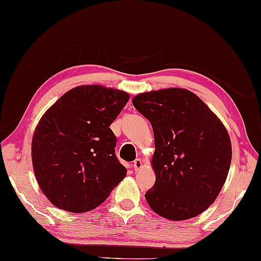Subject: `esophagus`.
<instances>
[{
	"mask_svg": "<svg viewBox=\"0 0 261 261\" xmlns=\"http://www.w3.org/2000/svg\"><path fill=\"white\" fill-rule=\"evenodd\" d=\"M133 168H134V170H135V171L141 170V169L144 168V163H143V161H141L140 158H137V160H135V161L133 162Z\"/></svg>",
	"mask_w": 261,
	"mask_h": 261,
	"instance_id": "1",
	"label": "esophagus"
}]
</instances>
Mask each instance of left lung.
Wrapping results in <instances>:
<instances>
[{
    "label": "left lung",
    "instance_id": "left-lung-1",
    "mask_svg": "<svg viewBox=\"0 0 261 261\" xmlns=\"http://www.w3.org/2000/svg\"><path fill=\"white\" fill-rule=\"evenodd\" d=\"M154 134L153 187L145 198L170 221L197 217L216 200L231 163V141L216 114L186 89L139 93L132 100Z\"/></svg>",
    "mask_w": 261,
    "mask_h": 261
}]
</instances>
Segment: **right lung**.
Here are the masks:
<instances>
[{"instance_id": "add662e5", "label": "right lung", "mask_w": 261, "mask_h": 261, "mask_svg": "<svg viewBox=\"0 0 261 261\" xmlns=\"http://www.w3.org/2000/svg\"><path fill=\"white\" fill-rule=\"evenodd\" d=\"M128 100L124 91L76 86L40 118L32 138L33 171L40 191L56 207L91 211L126 177L110 124Z\"/></svg>"}]
</instances>
